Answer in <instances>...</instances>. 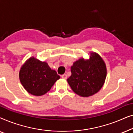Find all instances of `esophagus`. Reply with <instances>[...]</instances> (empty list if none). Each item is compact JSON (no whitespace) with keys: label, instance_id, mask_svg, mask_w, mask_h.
Segmentation results:
<instances>
[{"label":"esophagus","instance_id":"1","mask_svg":"<svg viewBox=\"0 0 133 133\" xmlns=\"http://www.w3.org/2000/svg\"><path fill=\"white\" fill-rule=\"evenodd\" d=\"M62 79H67V75L66 74H63V75H62Z\"/></svg>","mask_w":133,"mask_h":133}]
</instances>
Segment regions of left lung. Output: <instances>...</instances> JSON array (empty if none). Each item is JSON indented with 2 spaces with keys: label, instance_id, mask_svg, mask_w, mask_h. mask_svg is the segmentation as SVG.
I'll list each match as a JSON object with an SVG mask.
<instances>
[{
  "label": "left lung",
  "instance_id": "1",
  "mask_svg": "<svg viewBox=\"0 0 133 133\" xmlns=\"http://www.w3.org/2000/svg\"><path fill=\"white\" fill-rule=\"evenodd\" d=\"M71 76L67 79L72 90L81 97L91 96L103 87L107 77V67L101 56L90 52V58L83 57L71 67Z\"/></svg>",
  "mask_w": 133,
  "mask_h": 133
}]
</instances>
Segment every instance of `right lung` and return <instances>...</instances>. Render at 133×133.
I'll return each mask as SVG.
<instances>
[{
	"instance_id": "1",
	"label": "right lung",
	"mask_w": 133,
	"mask_h": 133,
	"mask_svg": "<svg viewBox=\"0 0 133 133\" xmlns=\"http://www.w3.org/2000/svg\"><path fill=\"white\" fill-rule=\"evenodd\" d=\"M60 77L48 63L34 57L27 59L19 71V79L23 88L36 96L46 94Z\"/></svg>"
}]
</instances>
